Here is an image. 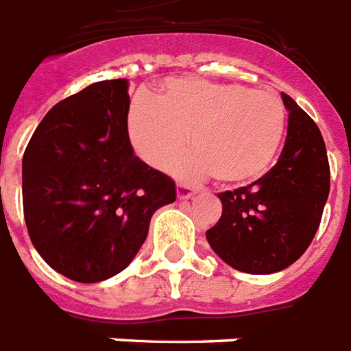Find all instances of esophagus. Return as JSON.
I'll use <instances>...</instances> for the list:
<instances>
[{"instance_id": "1", "label": "esophagus", "mask_w": 351, "mask_h": 351, "mask_svg": "<svg viewBox=\"0 0 351 351\" xmlns=\"http://www.w3.org/2000/svg\"><path fill=\"white\" fill-rule=\"evenodd\" d=\"M178 199H190L195 193V189L189 186V184H178Z\"/></svg>"}]
</instances>
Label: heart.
<instances>
[{
  "mask_svg": "<svg viewBox=\"0 0 351 351\" xmlns=\"http://www.w3.org/2000/svg\"><path fill=\"white\" fill-rule=\"evenodd\" d=\"M287 128V108L276 92L215 81L170 80L158 99L136 97L128 106L127 132L134 152L154 168L172 162L186 179L214 176L226 186L248 184L270 167Z\"/></svg>",
  "mask_w": 351,
  "mask_h": 351,
  "instance_id": "obj_1",
  "label": "heart"
}]
</instances>
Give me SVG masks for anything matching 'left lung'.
<instances>
[{
	"instance_id": "1",
	"label": "left lung",
	"mask_w": 351,
	"mask_h": 351,
	"mask_svg": "<svg viewBox=\"0 0 351 351\" xmlns=\"http://www.w3.org/2000/svg\"><path fill=\"white\" fill-rule=\"evenodd\" d=\"M285 148L271 170L248 186L219 193L221 219L206 230L212 250L235 270L276 274L312 243L330 193V165L321 130L287 94Z\"/></svg>"
}]
</instances>
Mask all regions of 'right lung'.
Returning <instances> with one entry per match:
<instances>
[{
	"label": "right lung",
	"mask_w": 351,
	"mask_h": 351,
	"mask_svg": "<svg viewBox=\"0 0 351 351\" xmlns=\"http://www.w3.org/2000/svg\"><path fill=\"white\" fill-rule=\"evenodd\" d=\"M127 80L97 81L60 101L23 156L30 241L58 274L99 282L125 270L176 183L136 158L127 132Z\"/></svg>",
	"instance_id": "obj_1"
}]
</instances>
